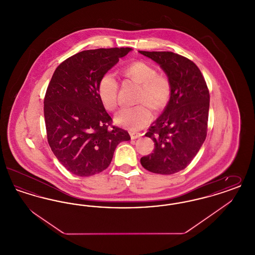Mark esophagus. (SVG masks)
I'll use <instances>...</instances> for the list:
<instances>
[{"label": "esophagus", "mask_w": 255, "mask_h": 255, "mask_svg": "<svg viewBox=\"0 0 255 255\" xmlns=\"http://www.w3.org/2000/svg\"><path fill=\"white\" fill-rule=\"evenodd\" d=\"M130 135H131V138L132 139H135V138H138V137H140V133H130Z\"/></svg>", "instance_id": "34e87169"}]
</instances>
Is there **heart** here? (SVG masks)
Instances as JSON below:
<instances>
[{
    "label": "heart",
    "instance_id": "b5f03b06",
    "mask_svg": "<svg viewBox=\"0 0 255 255\" xmlns=\"http://www.w3.org/2000/svg\"><path fill=\"white\" fill-rule=\"evenodd\" d=\"M123 77L138 86L135 102L139 105L131 109L122 110L115 122L131 131L139 130L151 122L152 114L163 112L172 98V84L169 77L158 73L157 69L143 61H133L122 70ZM97 96L105 110L114 112L118 107L119 84L115 77L105 73L97 84Z\"/></svg>",
    "mask_w": 255,
    "mask_h": 255
}]
</instances>
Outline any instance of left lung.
I'll list each match as a JSON object with an SVG mask.
<instances>
[{
	"label": "left lung",
	"mask_w": 255,
	"mask_h": 255,
	"mask_svg": "<svg viewBox=\"0 0 255 255\" xmlns=\"http://www.w3.org/2000/svg\"><path fill=\"white\" fill-rule=\"evenodd\" d=\"M139 52L157 62L169 77V105L149 127L146 136L154 150L140 158L146 170L171 175L184 169L195 158L206 137L209 91L194 62L172 51Z\"/></svg>",
	"instance_id": "1"
}]
</instances>
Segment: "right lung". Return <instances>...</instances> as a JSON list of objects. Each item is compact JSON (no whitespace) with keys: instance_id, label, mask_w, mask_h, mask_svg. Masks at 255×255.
I'll list each match as a JSON object with an SVG mask.
<instances>
[{"instance_id":"right-lung-1","label":"right lung","mask_w":255,"mask_h":255,"mask_svg":"<svg viewBox=\"0 0 255 255\" xmlns=\"http://www.w3.org/2000/svg\"><path fill=\"white\" fill-rule=\"evenodd\" d=\"M131 48L89 49L63 61L44 98L49 147L61 164L79 177L106 169L119 143L131 139L113 120L97 96L102 75Z\"/></svg>"}]
</instances>
